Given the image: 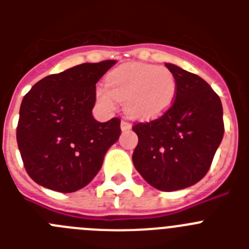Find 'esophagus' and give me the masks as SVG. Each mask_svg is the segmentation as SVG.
Wrapping results in <instances>:
<instances>
[{
  "instance_id": "esophagus-1",
  "label": "esophagus",
  "mask_w": 249,
  "mask_h": 249,
  "mask_svg": "<svg viewBox=\"0 0 249 249\" xmlns=\"http://www.w3.org/2000/svg\"><path fill=\"white\" fill-rule=\"evenodd\" d=\"M129 128H131V123L127 122V121H122V122H121V129H122V131H127V129Z\"/></svg>"
}]
</instances>
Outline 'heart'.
<instances>
[{
    "instance_id": "obj_1",
    "label": "heart",
    "mask_w": 249,
    "mask_h": 249,
    "mask_svg": "<svg viewBox=\"0 0 249 249\" xmlns=\"http://www.w3.org/2000/svg\"><path fill=\"white\" fill-rule=\"evenodd\" d=\"M96 97L107 109H113L117 100L133 118L152 120L166 113L177 94V81L168 68L148 63H127L112 70Z\"/></svg>"
}]
</instances>
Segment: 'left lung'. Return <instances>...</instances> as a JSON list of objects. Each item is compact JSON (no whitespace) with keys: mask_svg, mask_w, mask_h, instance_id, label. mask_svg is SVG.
I'll list each match as a JSON object with an SVG mask.
<instances>
[{"mask_svg":"<svg viewBox=\"0 0 249 249\" xmlns=\"http://www.w3.org/2000/svg\"><path fill=\"white\" fill-rule=\"evenodd\" d=\"M177 81L171 108L149 122L136 123L138 144L132 160L160 191L183 190L208 172L224 133L221 98L199 76L166 63Z\"/></svg>","mask_w":249,"mask_h":249,"instance_id":"obj_1","label":"left lung"}]
</instances>
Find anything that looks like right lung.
Segmentation results:
<instances>
[{"mask_svg":"<svg viewBox=\"0 0 249 249\" xmlns=\"http://www.w3.org/2000/svg\"><path fill=\"white\" fill-rule=\"evenodd\" d=\"M114 63H82L50 74L23 97L17 144L26 172L37 184L71 193L98 173L121 135L120 118L102 123L92 116L96 83Z\"/></svg>","mask_w":249,"mask_h":249,"instance_id":"obj_1","label":"right lung"}]
</instances>
